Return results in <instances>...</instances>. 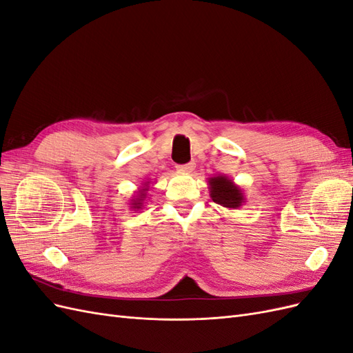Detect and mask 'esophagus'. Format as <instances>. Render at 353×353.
Instances as JSON below:
<instances>
[{
	"mask_svg": "<svg viewBox=\"0 0 353 353\" xmlns=\"http://www.w3.org/2000/svg\"><path fill=\"white\" fill-rule=\"evenodd\" d=\"M196 168V163L194 162H190V163H185V165H178L176 169L181 170V172H191Z\"/></svg>",
	"mask_w": 353,
	"mask_h": 353,
	"instance_id": "obj_1",
	"label": "esophagus"
}]
</instances>
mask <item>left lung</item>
I'll return each mask as SVG.
<instances>
[{
    "mask_svg": "<svg viewBox=\"0 0 353 353\" xmlns=\"http://www.w3.org/2000/svg\"><path fill=\"white\" fill-rule=\"evenodd\" d=\"M210 197L218 205L230 209H237L244 203L243 191L228 176H213L209 179Z\"/></svg>",
    "mask_w": 353,
    "mask_h": 353,
    "instance_id": "left-lung-1",
    "label": "left lung"
}]
</instances>
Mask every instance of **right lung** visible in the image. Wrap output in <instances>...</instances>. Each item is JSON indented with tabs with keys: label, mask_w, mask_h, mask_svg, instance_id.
<instances>
[{
	"label": "right lung",
	"mask_w": 353,
	"mask_h": 353,
	"mask_svg": "<svg viewBox=\"0 0 353 353\" xmlns=\"http://www.w3.org/2000/svg\"><path fill=\"white\" fill-rule=\"evenodd\" d=\"M144 191H147V188H143L141 194L138 196L137 199H134V200H132V203H131V208H132V209H141V206H143V200L145 199Z\"/></svg>",
	"instance_id": "right-lung-1"
}]
</instances>
